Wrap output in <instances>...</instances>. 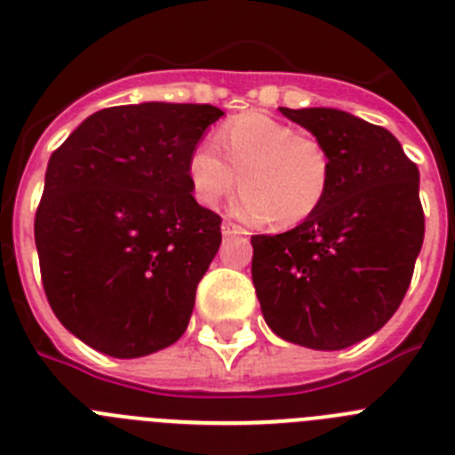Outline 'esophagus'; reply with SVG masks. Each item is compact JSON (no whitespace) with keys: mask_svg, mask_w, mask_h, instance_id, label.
I'll return each mask as SVG.
<instances>
[{"mask_svg":"<svg viewBox=\"0 0 455 455\" xmlns=\"http://www.w3.org/2000/svg\"><path fill=\"white\" fill-rule=\"evenodd\" d=\"M220 232H223V236H239V235H248L241 225L232 223V220H223V225H220Z\"/></svg>","mask_w":455,"mask_h":455,"instance_id":"esophagus-1","label":"esophagus"}]
</instances>
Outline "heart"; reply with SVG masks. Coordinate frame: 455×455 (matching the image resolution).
<instances>
[{"mask_svg":"<svg viewBox=\"0 0 455 455\" xmlns=\"http://www.w3.org/2000/svg\"><path fill=\"white\" fill-rule=\"evenodd\" d=\"M331 155L319 140L267 114L230 118L216 130L214 143H198L187 162L196 203L216 207L239 180L243 188L232 212L251 223L273 220L280 228L315 214L331 187Z\"/></svg>","mask_w":455,"mask_h":455,"instance_id":"obj_1","label":"heart"}]
</instances>
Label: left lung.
I'll list each match as a JSON object with an SVG mask.
<instances>
[{"instance_id": "8db88e82", "label": "left lung", "mask_w": 455, "mask_h": 455, "mask_svg": "<svg viewBox=\"0 0 455 455\" xmlns=\"http://www.w3.org/2000/svg\"><path fill=\"white\" fill-rule=\"evenodd\" d=\"M331 155V187L293 230L255 235L252 283L283 339L341 351L399 309L424 243L419 171L394 134L339 108H287Z\"/></svg>"}]
</instances>
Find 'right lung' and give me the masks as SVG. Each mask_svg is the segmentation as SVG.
Returning <instances> with one entry per match:
<instances>
[{
  "label": "right lung",
  "instance_id": "obj_1",
  "mask_svg": "<svg viewBox=\"0 0 455 455\" xmlns=\"http://www.w3.org/2000/svg\"><path fill=\"white\" fill-rule=\"evenodd\" d=\"M223 116L143 102L88 116L50 156L34 235L56 319L95 351L143 357L187 331L220 246L191 196L188 155Z\"/></svg>",
  "mask_w": 455,
  "mask_h": 455
}]
</instances>
